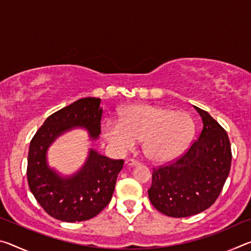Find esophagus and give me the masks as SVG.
Listing matches in <instances>:
<instances>
[{
    "label": "esophagus",
    "instance_id": "obj_1",
    "mask_svg": "<svg viewBox=\"0 0 251 251\" xmlns=\"http://www.w3.org/2000/svg\"><path fill=\"white\" fill-rule=\"evenodd\" d=\"M125 165L128 167H135V166H137V165H139V163L137 160H134V159H127L125 161Z\"/></svg>",
    "mask_w": 251,
    "mask_h": 251
}]
</instances>
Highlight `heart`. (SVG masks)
Masks as SVG:
<instances>
[{
  "mask_svg": "<svg viewBox=\"0 0 251 251\" xmlns=\"http://www.w3.org/2000/svg\"><path fill=\"white\" fill-rule=\"evenodd\" d=\"M195 131L188 114L154 105H131L123 112L121 121L107 118L101 133L117 155L133 151L143 139V151L155 163L177 158L188 147Z\"/></svg>",
  "mask_w": 251,
  "mask_h": 251,
  "instance_id": "obj_1",
  "label": "heart"
}]
</instances>
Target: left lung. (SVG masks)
Here are the masks:
<instances>
[{"instance_id":"obj_1","label":"left lung","mask_w":251,"mask_h":251,"mask_svg":"<svg viewBox=\"0 0 251 251\" xmlns=\"http://www.w3.org/2000/svg\"><path fill=\"white\" fill-rule=\"evenodd\" d=\"M202 130L186 154L152 171L148 197L157 210L169 217H189L206 210L218 198L230 172L228 135L206 110L194 106Z\"/></svg>"}]
</instances>
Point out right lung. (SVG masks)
I'll use <instances>...</instances> for the list:
<instances>
[{
    "label": "right lung",
    "instance_id": "obj_1",
    "mask_svg": "<svg viewBox=\"0 0 251 251\" xmlns=\"http://www.w3.org/2000/svg\"><path fill=\"white\" fill-rule=\"evenodd\" d=\"M103 108L100 99L85 97L46 118L29 144L27 181L33 196L53 218L66 223L88 220L104 209L112 199L124 160H114L93 148L77 172L62 175L49 165L50 146L63 134L84 128L90 141L100 134Z\"/></svg>",
    "mask_w": 251,
    "mask_h": 251
}]
</instances>
